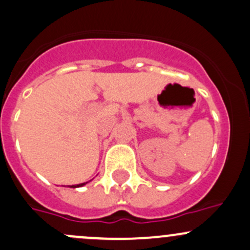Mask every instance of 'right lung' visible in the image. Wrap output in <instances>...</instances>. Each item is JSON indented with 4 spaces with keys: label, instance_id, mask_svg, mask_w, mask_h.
Returning <instances> with one entry per match:
<instances>
[{
    "label": "right lung",
    "instance_id": "1",
    "mask_svg": "<svg viewBox=\"0 0 250 250\" xmlns=\"http://www.w3.org/2000/svg\"><path fill=\"white\" fill-rule=\"evenodd\" d=\"M86 183H87V182H85V183H80V185H73V186H70V188H79V187H83V186H85Z\"/></svg>",
    "mask_w": 250,
    "mask_h": 250
}]
</instances>
